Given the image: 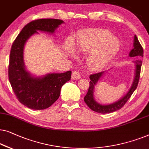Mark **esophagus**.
I'll list each match as a JSON object with an SVG mask.
<instances>
[{"label":"esophagus","mask_w":149,"mask_h":149,"mask_svg":"<svg viewBox=\"0 0 149 149\" xmlns=\"http://www.w3.org/2000/svg\"><path fill=\"white\" fill-rule=\"evenodd\" d=\"M81 77V74L78 71H74L72 73V79H78Z\"/></svg>","instance_id":"34e87169"}]
</instances>
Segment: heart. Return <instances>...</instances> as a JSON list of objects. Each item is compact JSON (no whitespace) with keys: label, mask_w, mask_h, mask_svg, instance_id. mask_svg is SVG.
Wrapping results in <instances>:
<instances>
[{"label":"heart","mask_w":149,"mask_h":149,"mask_svg":"<svg viewBox=\"0 0 149 149\" xmlns=\"http://www.w3.org/2000/svg\"><path fill=\"white\" fill-rule=\"evenodd\" d=\"M77 49L81 53H92L88 64L93 70H98L109 63L118 53L120 42L116 38L112 37L110 31L92 30L78 35Z\"/></svg>","instance_id":"heart-1"}]
</instances>
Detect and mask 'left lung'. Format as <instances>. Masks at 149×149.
I'll use <instances>...</instances> for the list:
<instances>
[{"label":"left lung","mask_w":149,"mask_h":149,"mask_svg":"<svg viewBox=\"0 0 149 149\" xmlns=\"http://www.w3.org/2000/svg\"><path fill=\"white\" fill-rule=\"evenodd\" d=\"M143 49L138 41L136 36H134V49L132 50L130 53V56H136L137 58L143 57ZM134 63H136V72H135V77L134 79L133 84L128 91L126 95L123 96L122 98L119 100L114 103L108 104V105H102L96 102L94 99V86L99 80L100 77L102 76L104 72H98L96 74H91L90 75V86L88 88V91L86 96H84V100L87 104L88 107L94 111L99 113H112L122 108L124 104L126 103L129 98L131 97L134 92L138 86V81H139L140 75V70H141L142 66V61L140 59L136 60Z\"/></svg>","instance_id":"obj_1"}]
</instances>
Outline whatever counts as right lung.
<instances>
[{
	"label": "right lung",
	"mask_w": 149,
	"mask_h": 149,
	"mask_svg": "<svg viewBox=\"0 0 149 149\" xmlns=\"http://www.w3.org/2000/svg\"><path fill=\"white\" fill-rule=\"evenodd\" d=\"M63 23L56 19L33 20L24 27L12 45L8 70L9 82L19 101L32 109H45L51 107L59 97L62 86L70 80L72 72L32 77L24 67V45L38 30L53 33Z\"/></svg>",
	"instance_id": "right-lung-1"
}]
</instances>
